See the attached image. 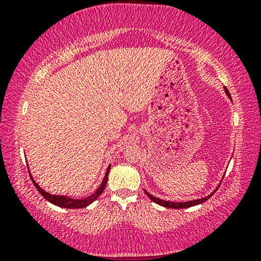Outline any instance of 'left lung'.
Returning a JSON list of instances; mask_svg holds the SVG:
<instances>
[{"mask_svg":"<svg viewBox=\"0 0 261 261\" xmlns=\"http://www.w3.org/2000/svg\"><path fill=\"white\" fill-rule=\"evenodd\" d=\"M224 91H226V94H227L228 97H230L229 91L227 90V88H224ZM219 188H220V184H219V187H217L215 190L212 192V194L206 196V197L197 198V199H194V201H188V202H169V201H164V199L156 198V197H154V196H152L151 194H148V192L146 191V190H144V191H145V194L148 196L149 199H152V201L154 202V203H156V204L165 206V208H171V209H184V208H190V206H194V205H198V204H201V203H203V202L208 201V199L212 197L214 194H215L216 190Z\"/></svg>","mask_w":261,"mask_h":261,"instance_id":"obj_1","label":"left lung"}]
</instances>
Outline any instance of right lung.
Here are the masks:
<instances>
[{
	"mask_svg": "<svg viewBox=\"0 0 261 261\" xmlns=\"http://www.w3.org/2000/svg\"><path fill=\"white\" fill-rule=\"evenodd\" d=\"M109 171H110V165L108 166V169H107L106 176H105V178H103V181L101 183V185H99V188L97 189V190H96L92 195L88 196V197H85V198H82V199H73L71 197H67V196H59V195L48 194V192L42 190V189L39 187L37 183H35L33 177H31V179H32V181H33L34 187L37 188V190L41 194L42 197H44L45 199H47V201L49 203H52V204L62 206V208H67V209H81V208H85V206H88L89 204H91V203L94 202L95 199H97L98 196L101 195L103 191H105V188L107 185V180H108ZM30 176H31V173H30Z\"/></svg>",
	"mask_w": 261,
	"mask_h": 261,
	"instance_id": "obj_1",
	"label": "right lung"
}]
</instances>
